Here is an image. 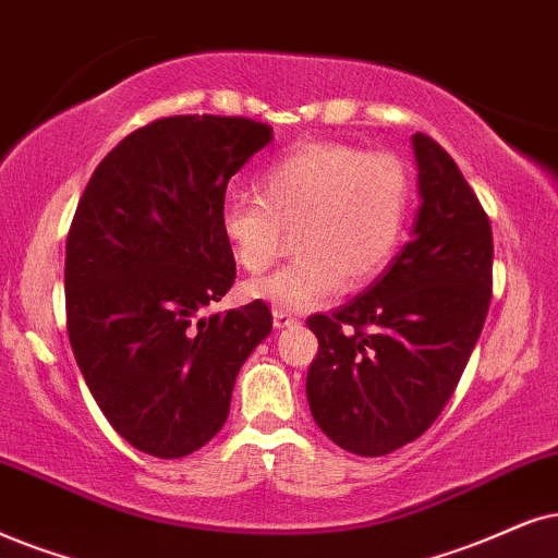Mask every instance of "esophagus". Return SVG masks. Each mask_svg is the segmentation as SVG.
Instances as JSON below:
<instances>
[{"mask_svg": "<svg viewBox=\"0 0 558 558\" xmlns=\"http://www.w3.org/2000/svg\"><path fill=\"white\" fill-rule=\"evenodd\" d=\"M272 324L275 329H286L295 324V316L291 312H286V308H272Z\"/></svg>", "mask_w": 558, "mask_h": 558, "instance_id": "esophagus-1", "label": "esophagus"}]
</instances>
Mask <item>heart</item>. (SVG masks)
<instances>
[{
    "label": "heart",
    "mask_w": 558,
    "mask_h": 558,
    "mask_svg": "<svg viewBox=\"0 0 558 558\" xmlns=\"http://www.w3.org/2000/svg\"><path fill=\"white\" fill-rule=\"evenodd\" d=\"M257 190L223 203L218 223L246 272L267 270L295 231L299 257L244 286L250 299L286 312L329 301L344 283L376 280L397 252L412 201L409 169L397 154L335 141L272 161Z\"/></svg>",
    "instance_id": "heart-1"
}]
</instances>
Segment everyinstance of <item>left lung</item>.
I'll return each instance as SVG.
<instances>
[{
    "mask_svg": "<svg viewBox=\"0 0 558 558\" xmlns=\"http://www.w3.org/2000/svg\"><path fill=\"white\" fill-rule=\"evenodd\" d=\"M422 206L412 242L368 291L308 316L319 352L306 376L316 425L357 456L417 440L453 397L492 301L489 216L450 154L414 133Z\"/></svg>",
    "mask_w": 558,
    "mask_h": 558,
    "instance_id": "obj_1",
    "label": "left lung"
}]
</instances>
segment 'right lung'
Instances as JSON below:
<instances>
[{
	"label": "right lung",
	"mask_w": 558,
	"mask_h": 558,
	"mask_svg": "<svg viewBox=\"0 0 558 558\" xmlns=\"http://www.w3.org/2000/svg\"><path fill=\"white\" fill-rule=\"evenodd\" d=\"M270 138L252 118H159L97 165L76 206L69 342L105 417L149 456L206 446L229 417L239 368L272 329L265 301L197 316L234 286L223 197Z\"/></svg>",
	"instance_id": "add662e5"
}]
</instances>
